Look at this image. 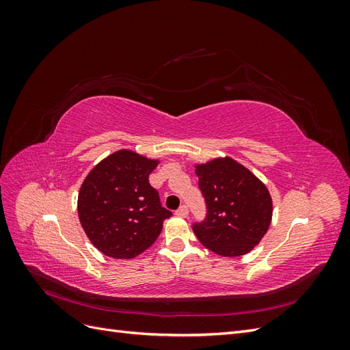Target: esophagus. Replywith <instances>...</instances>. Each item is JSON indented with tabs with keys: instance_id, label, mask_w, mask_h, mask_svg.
Here are the masks:
<instances>
[{
	"instance_id": "obj_1",
	"label": "esophagus",
	"mask_w": 350,
	"mask_h": 350,
	"mask_svg": "<svg viewBox=\"0 0 350 350\" xmlns=\"http://www.w3.org/2000/svg\"><path fill=\"white\" fill-rule=\"evenodd\" d=\"M175 215L179 216V217H187V216H188V207H187L185 204L181 206V207H179V208L176 210Z\"/></svg>"
}]
</instances>
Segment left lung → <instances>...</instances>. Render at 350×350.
Instances as JSON below:
<instances>
[{"label": "left lung", "mask_w": 350, "mask_h": 350, "mask_svg": "<svg viewBox=\"0 0 350 350\" xmlns=\"http://www.w3.org/2000/svg\"><path fill=\"white\" fill-rule=\"evenodd\" d=\"M206 219L193 225L198 241L224 257L250 252L266 235L273 215L267 187L232 157L196 165Z\"/></svg>", "instance_id": "8db88e82"}]
</instances>
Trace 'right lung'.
I'll use <instances>...</instances> for the list:
<instances>
[{
    "label": "right lung",
    "mask_w": 350,
    "mask_h": 350,
    "mask_svg": "<svg viewBox=\"0 0 350 350\" xmlns=\"http://www.w3.org/2000/svg\"><path fill=\"white\" fill-rule=\"evenodd\" d=\"M159 161L133 150L105 157L84 179L77 201L80 224L105 256L134 258L149 248L172 213L161 204L149 175Z\"/></svg>",
    "instance_id": "obj_1"
}]
</instances>
